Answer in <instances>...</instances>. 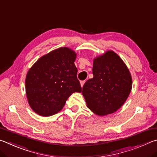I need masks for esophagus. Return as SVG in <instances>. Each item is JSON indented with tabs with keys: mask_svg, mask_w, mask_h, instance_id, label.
I'll use <instances>...</instances> for the list:
<instances>
[{
	"mask_svg": "<svg viewBox=\"0 0 157 157\" xmlns=\"http://www.w3.org/2000/svg\"><path fill=\"white\" fill-rule=\"evenodd\" d=\"M84 83H85V80H84V81H81V82H80V84H81V86H82V87L84 86Z\"/></svg>",
	"mask_w": 157,
	"mask_h": 157,
	"instance_id": "esophagus-1",
	"label": "esophagus"
}]
</instances>
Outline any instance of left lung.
<instances>
[{
    "label": "left lung",
    "instance_id": "obj_1",
    "mask_svg": "<svg viewBox=\"0 0 157 157\" xmlns=\"http://www.w3.org/2000/svg\"><path fill=\"white\" fill-rule=\"evenodd\" d=\"M93 74L82 91L87 107L99 116L116 112L132 90V77L126 64L114 51H107L93 59Z\"/></svg>",
    "mask_w": 157,
    "mask_h": 157
}]
</instances>
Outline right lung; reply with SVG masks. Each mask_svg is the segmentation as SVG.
<instances>
[{"mask_svg": "<svg viewBox=\"0 0 157 157\" xmlns=\"http://www.w3.org/2000/svg\"><path fill=\"white\" fill-rule=\"evenodd\" d=\"M77 53L60 47L42 56L28 71L25 90L34 112L49 117L59 112L73 93H81L74 62Z\"/></svg>", "mask_w": 157, "mask_h": 157, "instance_id": "1", "label": "right lung"}]
</instances>
